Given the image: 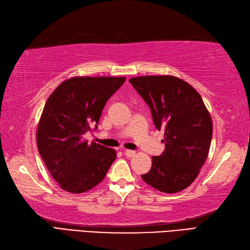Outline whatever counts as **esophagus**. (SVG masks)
<instances>
[{"mask_svg":"<svg viewBox=\"0 0 250 250\" xmlns=\"http://www.w3.org/2000/svg\"><path fill=\"white\" fill-rule=\"evenodd\" d=\"M124 154L126 155L127 157H132V156H135L136 152L131 151V149H124Z\"/></svg>","mask_w":250,"mask_h":250,"instance_id":"esophagus-1","label":"esophagus"}]
</instances>
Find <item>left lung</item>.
Returning <instances> with one entry per match:
<instances>
[{
    "instance_id": "left-lung-1",
    "label": "left lung",
    "mask_w": 250,
    "mask_h": 250,
    "mask_svg": "<svg viewBox=\"0 0 250 250\" xmlns=\"http://www.w3.org/2000/svg\"><path fill=\"white\" fill-rule=\"evenodd\" d=\"M129 82L151 109L156 128L165 130V151L152 157L142 180L162 192L185 189L198 176L212 141V119L200 94L173 76L136 77Z\"/></svg>"
}]
</instances>
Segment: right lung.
<instances>
[{
  "label": "right lung",
  "mask_w": 250,
  "mask_h": 250,
  "mask_svg": "<svg viewBox=\"0 0 250 250\" xmlns=\"http://www.w3.org/2000/svg\"><path fill=\"white\" fill-rule=\"evenodd\" d=\"M125 77H75L55 88L47 99L37 127L38 152L62 189L81 193L106 176L116 152L83 139L97 128L108 99Z\"/></svg>",
  "instance_id": "add662e5"
}]
</instances>
